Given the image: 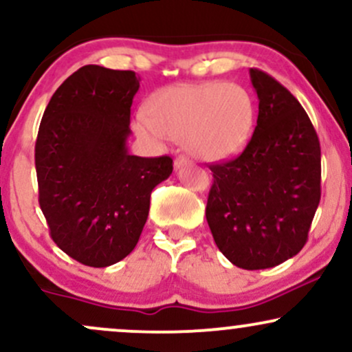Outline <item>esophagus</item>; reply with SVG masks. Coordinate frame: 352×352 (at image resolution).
Masks as SVG:
<instances>
[{"instance_id": "34e87169", "label": "esophagus", "mask_w": 352, "mask_h": 352, "mask_svg": "<svg viewBox=\"0 0 352 352\" xmlns=\"http://www.w3.org/2000/svg\"><path fill=\"white\" fill-rule=\"evenodd\" d=\"M188 164H190V160L187 159V157H184V155L177 157V159H175V162H173V165H175V168L185 167V165H188Z\"/></svg>"}]
</instances>
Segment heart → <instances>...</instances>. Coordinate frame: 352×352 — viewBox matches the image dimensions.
<instances>
[{
  "label": "heart",
  "instance_id": "1",
  "mask_svg": "<svg viewBox=\"0 0 352 352\" xmlns=\"http://www.w3.org/2000/svg\"><path fill=\"white\" fill-rule=\"evenodd\" d=\"M254 106L238 84H177L155 92L134 117L135 134L152 145L185 139L187 148L208 162L232 159L248 144Z\"/></svg>",
  "mask_w": 352,
  "mask_h": 352
}]
</instances>
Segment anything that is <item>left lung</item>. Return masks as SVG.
I'll return each instance as SVG.
<instances>
[{
	"mask_svg": "<svg viewBox=\"0 0 352 352\" xmlns=\"http://www.w3.org/2000/svg\"><path fill=\"white\" fill-rule=\"evenodd\" d=\"M256 127L241 155L210 165L207 221L238 268L265 270L301 252L321 199V148L298 99L263 71L250 69Z\"/></svg>",
	"mask_w": 352,
	"mask_h": 352,
	"instance_id": "1",
	"label": "left lung"
}]
</instances>
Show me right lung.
<instances>
[{
	"label": "right lung",
	"instance_id": "obj_1",
	"mask_svg": "<svg viewBox=\"0 0 352 352\" xmlns=\"http://www.w3.org/2000/svg\"><path fill=\"white\" fill-rule=\"evenodd\" d=\"M134 71L80 67L52 94L36 140L39 205L54 243L79 263L106 268L135 248L152 190L170 157L129 153Z\"/></svg>",
	"mask_w": 352,
	"mask_h": 352
}]
</instances>
